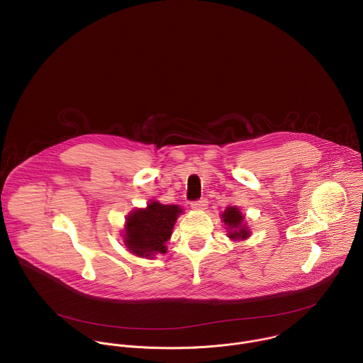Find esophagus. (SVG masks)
Returning a JSON list of instances; mask_svg holds the SVG:
<instances>
[{
	"label": "esophagus",
	"mask_w": 363,
	"mask_h": 363,
	"mask_svg": "<svg viewBox=\"0 0 363 363\" xmlns=\"http://www.w3.org/2000/svg\"><path fill=\"white\" fill-rule=\"evenodd\" d=\"M191 206H192V209H195V211H203V209H206V206H208V199H206V198H201V199H198V201H194V202L191 203Z\"/></svg>",
	"instance_id": "34e87169"
}]
</instances>
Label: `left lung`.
I'll return each instance as SVG.
<instances>
[{"label":"left lung","instance_id":"obj_1","mask_svg":"<svg viewBox=\"0 0 363 363\" xmlns=\"http://www.w3.org/2000/svg\"><path fill=\"white\" fill-rule=\"evenodd\" d=\"M222 218L223 222L233 230L229 233L232 239H246L249 236V230L246 225H243V216L238 208H226V211L222 213Z\"/></svg>","mask_w":363,"mask_h":363}]
</instances>
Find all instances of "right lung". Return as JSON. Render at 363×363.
Masks as SVG:
<instances>
[{"mask_svg": "<svg viewBox=\"0 0 363 363\" xmlns=\"http://www.w3.org/2000/svg\"><path fill=\"white\" fill-rule=\"evenodd\" d=\"M181 212L177 205H161L160 202H151L147 209L134 211L125 222L124 243L128 250L140 257L165 253V243Z\"/></svg>", "mask_w": 363, "mask_h": 363, "instance_id": "add662e5", "label": "right lung"}]
</instances>
